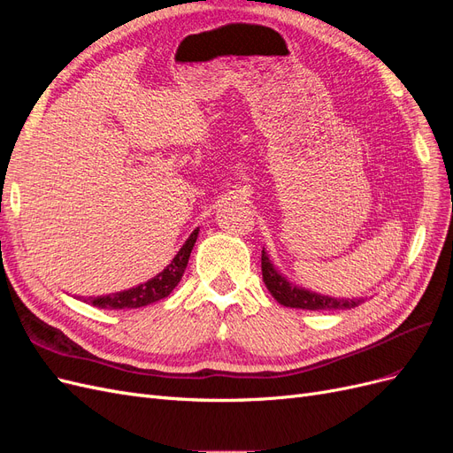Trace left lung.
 <instances>
[{"label":"left lung","instance_id":"obj_1","mask_svg":"<svg viewBox=\"0 0 453 453\" xmlns=\"http://www.w3.org/2000/svg\"><path fill=\"white\" fill-rule=\"evenodd\" d=\"M260 268H263V280L268 287V291L280 304L287 308L319 311V310H351L361 304V298H351V300L333 298V296H325V295L303 289V287H298L295 283H289L287 278H283L281 273L273 268L265 250H263V257H260Z\"/></svg>","mask_w":453,"mask_h":453}]
</instances>
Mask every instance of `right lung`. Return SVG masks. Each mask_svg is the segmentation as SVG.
Segmentation results:
<instances>
[{
	"label": "right lung",
	"instance_id": "obj_1",
	"mask_svg": "<svg viewBox=\"0 0 453 453\" xmlns=\"http://www.w3.org/2000/svg\"><path fill=\"white\" fill-rule=\"evenodd\" d=\"M196 238H198V228L188 236V240L183 243V248L177 251L172 263L160 273H157L155 278H150L147 283L132 287V289L120 291L117 295L90 298V304L104 310H125V308H142V306L157 303L160 298H166L175 289L177 283L181 281V276L187 268L188 257L195 248Z\"/></svg>",
	"mask_w": 453,
	"mask_h": 453
}]
</instances>
